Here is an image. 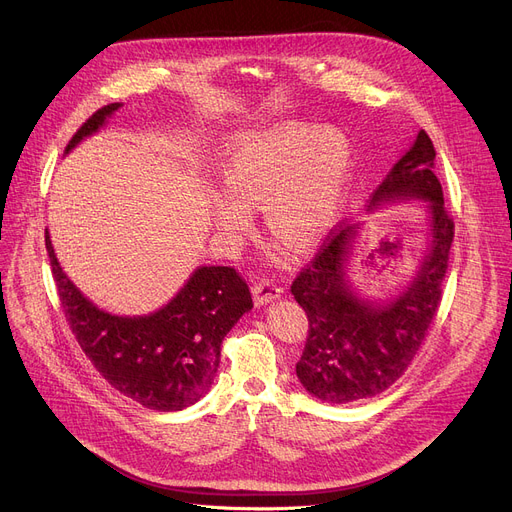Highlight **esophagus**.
<instances>
[{
  "instance_id": "1",
  "label": "esophagus",
  "mask_w": 512,
  "mask_h": 512,
  "mask_svg": "<svg viewBox=\"0 0 512 512\" xmlns=\"http://www.w3.org/2000/svg\"><path fill=\"white\" fill-rule=\"evenodd\" d=\"M284 294V288H280L278 284L270 282V280H261L253 286V297L257 305H267L276 299H280Z\"/></svg>"
}]
</instances>
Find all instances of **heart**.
Returning <instances> with one entry per match:
<instances>
[{"label": "heart", "instance_id": "b5f03b06", "mask_svg": "<svg viewBox=\"0 0 512 512\" xmlns=\"http://www.w3.org/2000/svg\"><path fill=\"white\" fill-rule=\"evenodd\" d=\"M355 174V153L336 128L286 124L245 132L230 143L211 195V218L226 238L251 228V207H263L270 232L307 251L336 226Z\"/></svg>", "mask_w": 512, "mask_h": 512}]
</instances>
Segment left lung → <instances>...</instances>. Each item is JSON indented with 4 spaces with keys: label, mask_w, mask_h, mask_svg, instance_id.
Wrapping results in <instances>:
<instances>
[{
    "label": "left lung",
    "mask_w": 512,
    "mask_h": 512,
    "mask_svg": "<svg viewBox=\"0 0 512 512\" xmlns=\"http://www.w3.org/2000/svg\"><path fill=\"white\" fill-rule=\"evenodd\" d=\"M434 159L432 141L419 130L367 205L373 213L390 203H423L429 238L409 280L388 297L361 294L348 270L363 224H346L290 286L309 317L297 378L321 402L346 405L388 390L407 371L432 324L454 236Z\"/></svg>",
    "instance_id": "1"
}]
</instances>
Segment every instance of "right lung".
<instances>
[{"mask_svg":"<svg viewBox=\"0 0 512 512\" xmlns=\"http://www.w3.org/2000/svg\"><path fill=\"white\" fill-rule=\"evenodd\" d=\"M120 107L110 103L95 112L66 153L97 134ZM45 249L72 334L107 384L161 413L182 411L209 392L224 336L253 309L249 286L234 267L199 265L164 307L118 315L99 309L64 274L47 230Z\"/></svg>","mask_w":512,"mask_h":512,"instance_id":"obj_1","label":"right lung"}]
</instances>
